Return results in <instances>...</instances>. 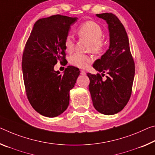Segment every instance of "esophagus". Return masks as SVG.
Segmentation results:
<instances>
[{"label":"esophagus","instance_id":"34e87169","mask_svg":"<svg viewBox=\"0 0 155 155\" xmlns=\"http://www.w3.org/2000/svg\"><path fill=\"white\" fill-rule=\"evenodd\" d=\"M81 74L85 75V74H86V72H85L84 70H81Z\"/></svg>","mask_w":155,"mask_h":155}]
</instances>
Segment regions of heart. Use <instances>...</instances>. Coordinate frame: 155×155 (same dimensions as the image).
I'll return each mask as SVG.
<instances>
[{"instance_id":"obj_1","label":"heart","mask_w":155,"mask_h":155,"mask_svg":"<svg viewBox=\"0 0 155 155\" xmlns=\"http://www.w3.org/2000/svg\"><path fill=\"white\" fill-rule=\"evenodd\" d=\"M77 34L80 38H86L90 41L88 50L96 54H100L104 51L106 41L102 37L104 31L99 24L92 21H87L78 27ZM64 46L68 52L72 51L74 48V40L71 34H68L64 39ZM93 61V57L89 54L74 53L69 58L71 65L79 68H86Z\"/></svg>"}]
</instances>
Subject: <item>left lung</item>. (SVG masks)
Wrapping results in <instances>:
<instances>
[{"label": "left lung", "instance_id": "left-lung-1", "mask_svg": "<svg viewBox=\"0 0 155 155\" xmlns=\"http://www.w3.org/2000/svg\"><path fill=\"white\" fill-rule=\"evenodd\" d=\"M108 24L110 47L93 67L97 74L87 73L93 105L105 115L117 114L124 108L131 97L134 77V61L130 50L126 29L112 13L97 14ZM107 74L104 80L103 77Z\"/></svg>", "mask_w": 155, "mask_h": 155}]
</instances>
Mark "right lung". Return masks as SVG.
Wrapping results in <instances>:
<instances>
[{
    "label": "right lung",
    "mask_w": 155,
    "mask_h": 155,
    "mask_svg": "<svg viewBox=\"0 0 155 155\" xmlns=\"http://www.w3.org/2000/svg\"><path fill=\"white\" fill-rule=\"evenodd\" d=\"M77 18L51 16L34 25L25 45L22 70L27 97L33 108L47 117H55L68 108L70 90L75 85L79 69L68 66L64 74L54 71L58 61L65 59L64 39Z\"/></svg>",
    "instance_id": "right-lung-1"
}]
</instances>
